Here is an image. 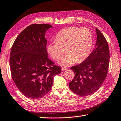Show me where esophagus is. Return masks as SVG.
I'll use <instances>...</instances> for the list:
<instances>
[{
	"label": "esophagus",
	"mask_w": 121,
	"mask_h": 121,
	"mask_svg": "<svg viewBox=\"0 0 121 121\" xmlns=\"http://www.w3.org/2000/svg\"><path fill=\"white\" fill-rule=\"evenodd\" d=\"M67 70V68L65 67H61V70L64 71V70Z\"/></svg>",
	"instance_id": "1"
}]
</instances>
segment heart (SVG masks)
<instances>
[{
    "mask_svg": "<svg viewBox=\"0 0 121 121\" xmlns=\"http://www.w3.org/2000/svg\"><path fill=\"white\" fill-rule=\"evenodd\" d=\"M93 45V36L86 28L71 26L60 31L56 41L50 43L47 50L51 57L59 61L65 54L67 55L60 61L62 65H71L80 63L89 56Z\"/></svg>",
    "mask_w": 121,
    "mask_h": 121,
    "instance_id": "1",
    "label": "heart"
}]
</instances>
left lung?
<instances>
[{
    "label": "left lung",
    "instance_id": "left-lung-1",
    "mask_svg": "<svg viewBox=\"0 0 121 121\" xmlns=\"http://www.w3.org/2000/svg\"><path fill=\"white\" fill-rule=\"evenodd\" d=\"M95 48L80 64L71 67L75 76L69 84L76 95L85 96L95 92L101 87L107 75L109 64V49L103 34L96 28Z\"/></svg>",
    "mask_w": 121,
    "mask_h": 121
}]
</instances>
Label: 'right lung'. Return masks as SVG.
Here are the masks:
<instances>
[{
	"instance_id": "add662e5",
	"label": "right lung",
	"mask_w": 121,
	"mask_h": 121,
	"mask_svg": "<svg viewBox=\"0 0 121 121\" xmlns=\"http://www.w3.org/2000/svg\"><path fill=\"white\" fill-rule=\"evenodd\" d=\"M51 27L45 23L31 25L19 34L12 47V78L20 92L28 98L45 96L51 89L54 76L61 72V67L48 57L45 35Z\"/></svg>"
}]
</instances>
